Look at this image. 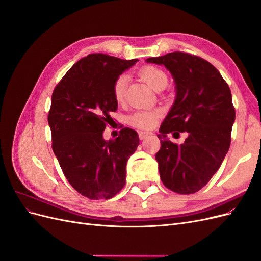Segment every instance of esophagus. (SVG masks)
I'll list each match as a JSON object with an SVG mask.
<instances>
[{
	"label": "esophagus",
	"instance_id": "esophagus-1",
	"mask_svg": "<svg viewBox=\"0 0 261 261\" xmlns=\"http://www.w3.org/2000/svg\"><path fill=\"white\" fill-rule=\"evenodd\" d=\"M150 134H151V133H149V132H139V133H138L139 139H140V140L145 139L147 136H149V135H150Z\"/></svg>",
	"mask_w": 261,
	"mask_h": 261
}]
</instances>
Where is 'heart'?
<instances>
[{
  "mask_svg": "<svg viewBox=\"0 0 261 261\" xmlns=\"http://www.w3.org/2000/svg\"><path fill=\"white\" fill-rule=\"evenodd\" d=\"M139 76L144 80L151 88L159 90L164 88L168 84V76L163 70L155 66H144L139 70ZM128 77L125 74L117 76L112 85V93L116 102H122L125 97L126 86H127ZM161 116V111L156 109H141L137 110L128 116V123L137 128L148 129L159 120Z\"/></svg>",
  "mask_w": 261,
  "mask_h": 261,
  "instance_id": "obj_1",
  "label": "heart"
}]
</instances>
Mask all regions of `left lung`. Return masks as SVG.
Segmentation results:
<instances>
[{
  "instance_id": "left-lung-1",
  "label": "left lung",
  "mask_w": 261,
  "mask_h": 261,
  "mask_svg": "<svg viewBox=\"0 0 261 261\" xmlns=\"http://www.w3.org/2000/svg\"><path fill=\"white\" fill-rule=\"evenodd\" d=\"M146 62L167 68L176 90L158 135L161 180L175 193H196L219 170L230 148L235 121L231 90L215 66L192 54L172 52ZM178 131L189 134L181 145L167 138L168 133Z\"/></svg>"
}]
</instances>
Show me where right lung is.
<instances>
[{"label":"right lung","mask_w":261,"mask_h":261,"mask_svg":"<svg viewBox=\"0 0 261 261\" xmlns=\"http://www.w3.org/2000/svg\"><path fill=\"white\" fill-rule=\"evenodd\" d=\"M137 61L89 54L53 91L48 115L53 152L68 183L89 199H110L121 191L127 160L139 145L138 134L128 127L115 139L103 138L110 113L117 110L112 85Z\"/></svg>","instance_id":"1"}]
</instances>
